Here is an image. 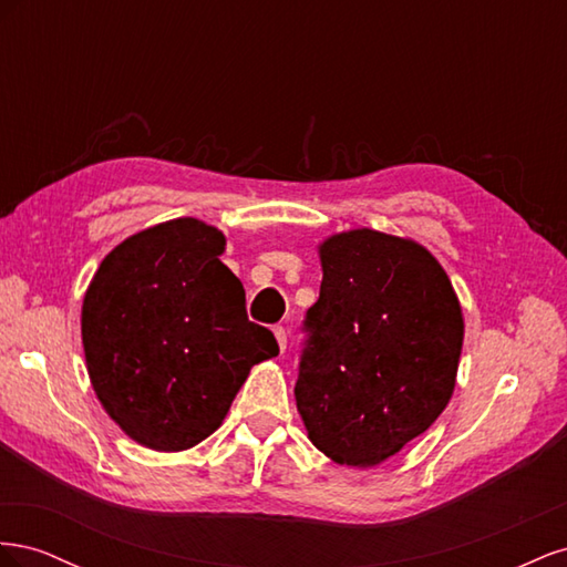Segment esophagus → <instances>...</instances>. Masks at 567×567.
Segmentation results:
<instances>
[{"instance_id":"obj_1","label":"esophagus","mask_w":567,"mask_h":567,"mask_svg":"<svg viewBox=\"0 0 567 567\" xmlns=\"http://www.w3.org/2000/svg\"><path fill=\"white\" fill-rule=\"evenodd\" d=\"M274 336H277L279 350H281V352H286V348H288V333H286L284 326H277V329H274Z\"/></svg>"}]
</instances>
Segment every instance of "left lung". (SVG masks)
I'll return each mask as SVG.
<instances>
[{
  "instance_id": "left-lung-1",
  "label": "left lung",
  "mask_w": 567,
  "mask_h": 567,
  "mask_svg": "<svg viewBox=\"0 0 567 567\" xmlns=\"http://www.w3.org/2000/svg\"><path fill=\"white\" fill-rule=\"evenodd\" d=\"M319 300L307 310L296 402L315 447L342 466H375L447 406L463 317L423 246L373 229L321 246Z\"/></svg>"
}]
</instances>
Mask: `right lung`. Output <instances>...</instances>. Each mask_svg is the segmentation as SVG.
<instances>
[{"mask_svg": "<svg viewBox=\"0 0 567 567\" xmlns=\"http://www.w3.org/2000/svg\"><path fill=\"white\" fill-rule=\"evenodd\" d=\"M225 236L182 217L106 255L82 302L96 398L148 450L179 452L215 433L250 367L277 338L246 315V290L219 255Z\"/></svg>", "mask_w": 567, "mask_h": 567, "instance_id": "1", "label": "right lung"}]
</instances>
